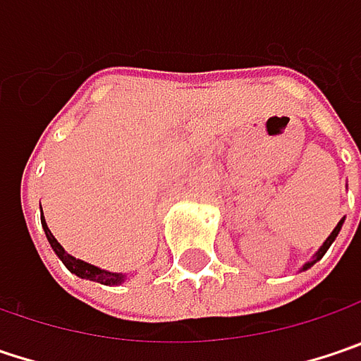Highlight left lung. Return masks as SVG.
<instances>
[{
    "label": "left lung",
    "mask_w": 361,
    "mask_h": 361,
    "mask_svg": "<svg viewBox=\"0 0 361 361\" xmlns=\"http://www.w3.org/2000/svg\"><path fill=\"white\" fill-rule=\"evenodd\" d=\"M341 226H343V219H341V221H339V224H337V228H335V230H333V232H331V236H329V238H326V240H324V245H322L321 248H319V252H317V255H314V259H312V261H310V263H308V265H304V269H308V267H310V265H314V263H317V261H321V259H322V255H324V252H326V250H329V246L333 245V240H335V238H337V234H339V230H341Z\"/></svg>",
    "instance_id": "8db88e82"
}]
</instances>
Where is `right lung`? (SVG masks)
<instances>
[{
	"label": "right lung",
	"instance_id": "obj_1",
	"mask_svg": "<svg viewBox=\"0 0 361 361\" xmlns=\"http://www.w3.org/2000/svg\"><path fill=\"white\" fill-rule=\"evenodd\" d=\"M42 221V228H44V234H47V240H49V245L53 246V250H55V255L63 261V265L67 269L71 271V273H75L78 277H82V279H92V281H98V283H104V286H116V283H121L123 279H125V275L123 273H111V271H104V269H98V267H94L90 263H84V261H80V259H75V257H71V255H67L63 250V246L59 245L57 240H55V236L51 234V230L47 228V221L40 218Z\"/></svg>",
	"mask_w": 361,
	"mask_h": 361
}]
</instances>
